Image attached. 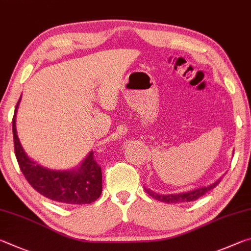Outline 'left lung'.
Returning <instances> with one entry per match:
<instances>
[{
    "mask_svg": "<svg viewBox=\"0 0 251 251\" xmlns=\"http://www.w3.org/2000/svg\"><path fill=\"white\" fill-rule=\"evenodd\" d=\"M219 182H221V178L217 179L216 182L209 184L207 186L197 187L192 191L176 193V194H157V193L149 190L147 187H144V190H146L148 194L151 197H153V199H155L160 201H163V203H185V201H196L197 199H200L201 196L206 194L208 191L213 190L214 187H216Z\"/></svg>",
    "mask_w": 251,
    "mask_h": 251,
    "instance_id": "1",
    "label": "left lung"
}]
</instances>
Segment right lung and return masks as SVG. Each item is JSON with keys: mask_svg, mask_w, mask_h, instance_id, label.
I'll use <instances>...</instances> for the list:
<instances>
[{"mask_svg": "<svg viewBox=\"0 0 251 251\" xmlns=\"http://www.w3.org/2000/svg\"><path fill=\"white\" fill-rule=\"evenodd\" d=\"M21 98L12 121L13 139L20 169L30 186L48 200L70 205L90 204L99 199L102 192V174L92 151L76 168L63 171L47 169L26 154L16 131V113Z\"/></svg>", "mask_w": 251, "mask_h": 251, "instance_id": "1", "label": "right lung"}]
</instances>
